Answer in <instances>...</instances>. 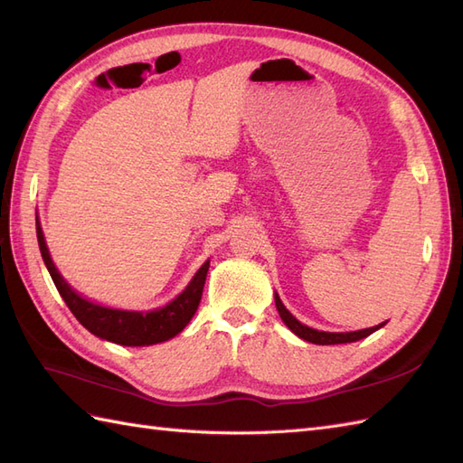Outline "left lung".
<instances>
[{
	"label": "left lung",
	"mask_w": 463,
	"mask_h": 463,
	"mask_svg": "<svg viewBox=\"0 0 463 463\" xmlns=\"http://www.w3.org/2000/svg\"><path fill=\"white\" fill-rule=\"evenodd\" d=\"M274 304H277L279 309V316L280 319L286 323V327H288L294 335H298L299 339H304L307 343H314V345H343V343H354L364 339V336L372 335L373 331H378L380 327H383L385 321L376 325V327H368V329H362V331H353V333H327V331H317V329H311L307 325L299 323L288 309L284 307V304L280 302L279 294H274Z\"/></svg>",
	"instance_id": "1"
}]
</instances>
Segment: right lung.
<instances>
[{
    "label": "right lung",
    "mask_w": 463,
    "mask_h": 463,
    "mask_svg": "<svg viewBox=\"0 0 463 463\" xmlns=\"http://www.w3.org/2000/svg\"><path fill=\"white\" fill-rule=\"evenodd\" d=\"M36 240H39L43 260L50 272V277H52L56 284L60 296L64 298L66 306L83 327L95 336H99V339L124 346H149L169 341L189 325V321L196 314L198 304H201L210 260H206L204 265L198 269L189 286L164 307L154 311L112 309L81 298L64 279H61V274L58 272L52 259H50L39 216H36Z\"/></svg>",
    "instance_id": "1"
}]
</instances>
